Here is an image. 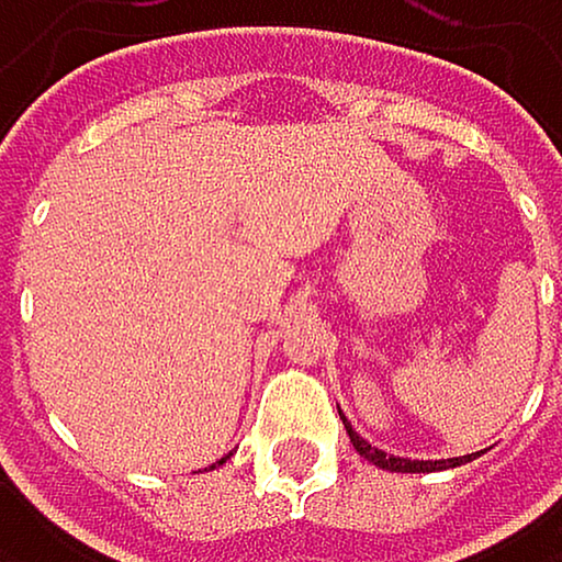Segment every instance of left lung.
Here are the masks:
<instances>
[{
  "label": "left lung",
  "mask_w": 562,
  "mask_h": 562,
  "mask_svg": "<svg viewBox=\"0 0 562 562\" xmlns=\"http://www.w3.org/2000/svg\"><path fill=\"white\" fill-rule=\"evenodd\" d=\"M341 423H345V429H348V439H351V446L358 449V456H364L372 465H379V469H392V472H439V469H452V465H462V462H469V459H475V456H459V459H436V462H418V459H398V456H389V452H382V449H375V446H369L364 442L351 426H348V418L341 415Z\"/></svg>",
  "instance_id": "1"
}]
</instances>
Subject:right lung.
<instances>
[{
	"label": "right lung",
	"mask_w": 562,
	"mask_h": 562,
	"mask_svg": "<svg viewBox=\"0 0 562 562\" xmlns=\"http://www.w3.org/2000/svg\"><path fill=\"white\" fill-rule=\"evenodd\" d=\"M221 462H224V459H221ZM221 462H217V465H221Z\"/></svg>",
	"instance_id": "add662e5"
}]
</instances>
